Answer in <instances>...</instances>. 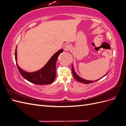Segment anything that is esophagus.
I'll use <instances>...</instances> for the list:
<instances>
[{"label":"esophagus","mask_w":126,"mask_h":126,"mask_svg":"<svg viewBox=\"0 0 126 126\" xmlns=\"http://www.w3.org/2000/svg\"><path fill=\"white\" fill-rule=\"evenodd\" d=\"M70 49V45H67L64 47V50L66 51H69Z\"/></svg>","instance_id":"34e87169"}]
</instances>
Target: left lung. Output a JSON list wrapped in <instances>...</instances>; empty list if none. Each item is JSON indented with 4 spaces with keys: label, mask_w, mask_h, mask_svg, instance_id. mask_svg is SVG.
Masks as SVG:
<instances>
[{
    "label": "left lung",
    "mask_w": 126,
    "mask_h": 126,
    "mask_svg": "<svg viewBox=\"0 0 126 126\" xmlns=\"http://www.w3.org/2000/svg\"><path fill=\"white\" fill-rule=\"evenodd\" d=\"M72 74H73L74 77L75 79L76 80H77V81H79V82H80L85 83V84H88V83L94 82V81L87 80H85V79H83V78H81L80 77H79V76L76 73V72H75V70H74V65H73V64H72ZM108 73H107L104 76H105L106 75H107ZM102 77L100 78V79L102 78ZM100 79H97V80H94V81H97L99 80Z\"/></svg>",
    "instance_id": "left-lung-1"
}]
</instances>
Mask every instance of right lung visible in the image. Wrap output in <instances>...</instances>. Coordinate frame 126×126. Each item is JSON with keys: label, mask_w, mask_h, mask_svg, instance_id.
<instances>
[{"label": "right lung", "mask_w": 126, "mask_h": 126, "mask_svg": "<svg viewBox=\"0 0 126 126\" xmlns=\"http://www.w3.org/2000/svg\"><path fill=\"white\" fill-rule=\"evenodd\" d=\"M63 51L61 49L51 57L45 65L38 70L27 72L22 69L17 63V47L15 50V60L20 74L27 80L36 85H49L55 80L56 78V64L59 55Z\"/></svg>", "instance_id": "1"}]
</instances>
